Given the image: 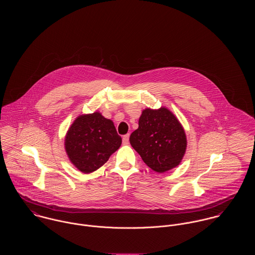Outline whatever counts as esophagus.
Segmentation results:
<instances>
[{"label":"esophagus","mask_w":255,"mask_h":255,"mask_svg":"<svg viewBox=\"0 0 255 255\" xmlns=\"http://www.w3.org/2000/svg\"><path fill=\"white\" fill-rule=\"evenodd\" d=\"M128 139H129V134H128H128H125V135L123 136V143H124L125 145L128 144Z\"/></svg>","instance_id":"1"}]
</instances>
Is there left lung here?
Here are the masks:
<instances>
[{"instance_id":"8db88e82","label":"left lung","mask_w":255,"mask_h":255,"mask_svg":"<svg viewBox=\"0 0 255 255\" xmlns=\"http://www.w3.org/2000/svg\"><path fill=\"white\" fill-rule=\"evenodd\" d=\"M129 142L146 165L157 173L179 166L186 149L181 123L165 107L143 110L138 128L130 134Z\"/></svg>"}]
</instances>
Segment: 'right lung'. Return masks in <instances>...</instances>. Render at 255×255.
Segmentation results:
<instances>
[{
	"instance_id": "add662e5",
	"label": "right lung",
	"mask_w": 255,
	"mask_h": 255,
	"mask_svg": "<svg viewBox=\"0 0 255 255\" xmlns=\"http://www.w3.org/2000/svg\"><path fill=\"white\" fill-rule=\"evenodd\" d=\"M122 144L114 123L99 112L77 117L70 127L66 152L73 165L82 173L98 170Z\"/></svg>"
}]
</instances>
